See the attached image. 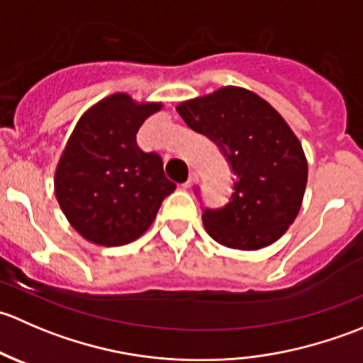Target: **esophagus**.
I'll return each instance as SVG.
<instances>
[{"mask_svg": "<svg viewBox=\"0 0 363 363\" xmlns=\"http://www.w3.org/2000/svg\"><path fill=\"white\" fill-rule=\"evenodd\" d=\"M199 181V174H196V172H189V177H188V181L184 182V188H191L193 184H195V182Z\"/></svg>", "mask_w": 363, "mask_h": 363, "instance_id": "esophagus-1", "label": "esophagus"}]
</instances>
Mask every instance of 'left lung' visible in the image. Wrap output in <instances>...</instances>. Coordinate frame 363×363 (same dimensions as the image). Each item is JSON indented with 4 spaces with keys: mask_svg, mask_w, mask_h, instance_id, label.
Segmentation results:
<instances>
[{
    "mask_svg": "<svg viewBox=\"0 0 363 363\" xmlns=\"http://www.w3.org/2000/svg\"><path fill=\"white\" fill-rule=\"evenodd\" d=\"M175 108L191 130L219 145L233 170L230 202L202 214L208 235L240 251L276 242L298 216L307 184V160L290 124L269 101L237 86Z\"/></svg>",
    "mask_w": 363,
    "mask_h": 363,
    "instance_id": "8db88e82",
    "label": "left lung"
}]
</instances>
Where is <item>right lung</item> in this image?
<instances>
[{
	"label": "right lung",
	"mask_w": 363,
	"mask_h": 363,
	"mask_svg": "<svg viewBox=\"0 0 363 363\" xmlns=\"http://www.w3.org/2000/svg\"><path fill=\"white\" fill-rule=\"evenodd\" d=\"M160 101L113 93L77 121L54 175L57 203L89 242L116 247L137 240L155 221L175 184L163 160L137 145V131Z\"/></svg>",
	"instance_id": "obj_1"
}]
</instances>
